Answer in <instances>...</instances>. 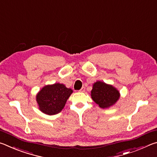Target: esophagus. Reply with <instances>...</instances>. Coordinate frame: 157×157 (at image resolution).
Returning <instances> with one entry per match:
<instances>
[{"label": "esophagus", "instance_id": "34e87169", "mask_svg": "<svg viewBox=\"0 0 157 157\" xmlns=\"http://www.w3.org/2000/svg\"><path fill=\"white\" fill-rule=\"evenodd\" d=\"M84 91H85V88L84 87H82V88L79 90V92H84Z\"/></svg>", "mask_w": 157, "mask_h": 157}]
</instances>
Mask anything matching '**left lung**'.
Masks as SVG:
<instances>
[{
  "mask_svg": "<svg viewBox=\"0 0 157 157\" xmlns=\"http://www.w3.org/2000/svg\"><path fill=\"white\" fill-rule=\"evenodd\" d=\"M92 100L102 109H108L115 105L120 98V92L113 85L97 81L93 84Z\"/></svg>",
  "mask_w": 157,
  "mask_h": 157,
  "instance_id": "1",
  "label": "left lung"
}]
</instances>
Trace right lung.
<instances>
[{"instance_id":"right-lung-1","label":"right lung","mask_w":157,"mask_h":157,"mask_svg":"<svg viewBox=\"0 0 157 157\" xmlns=\"http://www.w3.org/2000/svg\"><path fill=\"white\" fill-rule=\"evenodd\" d=\"M73 90L64 84L55 83L44 86L36 95L39 109L47 115H55L62 111Z\"/></svg>"}]
</instances>
